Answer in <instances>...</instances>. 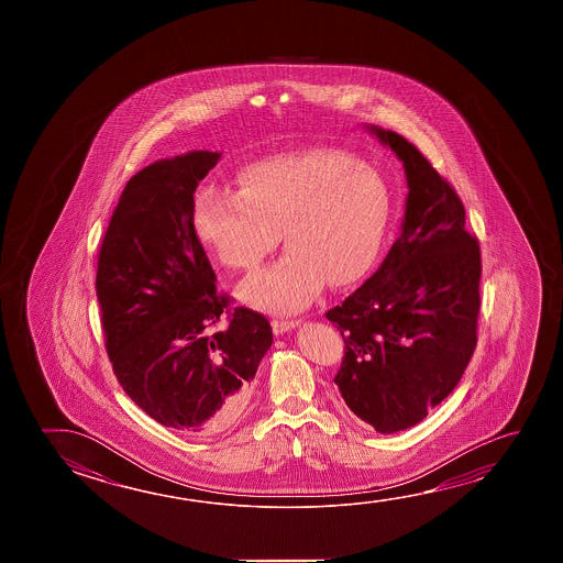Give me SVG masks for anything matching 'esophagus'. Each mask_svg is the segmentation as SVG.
Wrapping results in <instances>:
<instances>
[{
	"label": "esophagus",
	"instance_id": "1",
	"mask_svg": "<svg viewBox=\"0 0 563 563\" xmlns=\"http://www.w3.org/2000/svg\"><path fill=\"white\" fill-rule=\"evenodd\" d=\"M271 325H273V332L277 333V335H283V333L296 330L300 322H296V320H273Z\"/></svg>",
	"mask_w": 563,
	"mask_h": 563
}]
</instances>
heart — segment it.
I'll list each match as a JSON object with an SVG mask.
<instances>
[{"instance_id": "1", "label": "heart", "mask_w": 563, "mask_h": 563, "mask_svg": "<svg viewBox=\"0 0 563 563\" xmlns=\"http://www.w3.org/2000/svg\"><path fill=\"white\" fill-rule=\"evenodd\" d=\"M238 194L206 188L194 228L223 267L253 271L277 247L286 253L247 278L241 302L296 312L323 283L353 285L375 265L387 235L390 196L383 178L341 151L265 158L240 175Z\"/></svg>"}]
</instances>
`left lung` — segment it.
<instances>
[{
    "instance_id": "8db88e82",
    "label": "left lung",
    "mask_w": 563,
    "mask_h": 563,
    "mask_svg": "<svg viewBox=\"0 0 563 563\" xmlns=\"http://www.w3.org/2000/svg\"><path fill=\"white\" fill-rule=\"evenodd\" d=\"M405 166V218L387 257L325 318L345 360L333 383L351 412L378 433L424 420L463 377L477 343L479 243L465 208L418 148L365 125Z\"/></svg>"
}]
</instances>
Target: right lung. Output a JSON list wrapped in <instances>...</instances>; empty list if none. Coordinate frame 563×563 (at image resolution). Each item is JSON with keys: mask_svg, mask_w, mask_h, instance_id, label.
Segmentation results:
<instances>
[{"mask_svg": "<svg viewBox=\"0 0 563 563\" xmlns=\"http://www.w3.org/2000/svg\"><path fill=\"white\" fill-rule=\"evenodd\" d=\"M222 153L161 158L131 178L106 231L96 290L113 373L135 405L166 428L218 433L243 412L273 345L261 313L228 312L194 230V192Z\"/></svg>", "mask_w": 563, "mask_h": 563, "instance_id": "obj_1", "label": "right lung"}]
</instances>
